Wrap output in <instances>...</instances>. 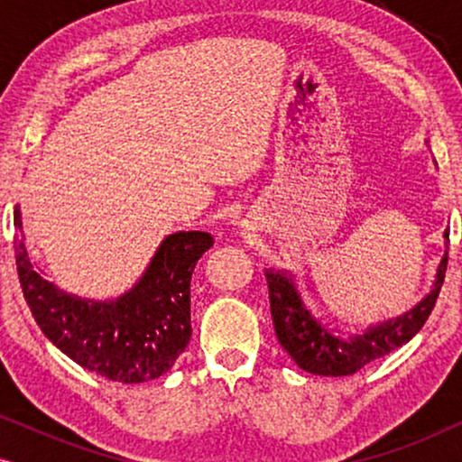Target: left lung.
Instances as JSON below:
<instances>
[{
    "label": "left lung",
    "mask_w": 462,
    "mask_h": 462,
    "mask_svg": "<svg viewBox=\"0 0 462 462\" xmlns=\"http://www.w3.org/2000/svg\"><path fill=\"white\" fill-rule=\"evenodd\" d=\"M448 236H450V231L444 233L446 239ZM446 267L448 254L441 258L438 280H435L431 294H427V299L419 307H414L412 311L402 315L395 321L370 328L368 332L351 340L334 337L330 330L321 328V324L309 315L305 305L300 302L292 280H288L283 273L269 271V302L277 340L290 353V357L299 364V368L311 372V374H356L364 365L387 356L397 346L406 345L425 326L435 307V300H438L439 290L444 286Z\"/></svg>",
    "instance_id": "8db88e82"
}]
</instances>
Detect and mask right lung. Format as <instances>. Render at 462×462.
<instances>
[{
	"instance_id": "obj_1",
	"label": "right lung",
	"mask_w": 462,
	"mask_h": 462,
	"mask_svg": "<svg viewBox=\"0 0 462 462\" xmlns=\"http://www.w3.org/2000/svg\"><path fill=\"white\" fill-rule=\"evenodd\" d=\"M14 256L24 300L42 332L81 368L116 383H144L172 368L191 338V273L214 239L204 231L166 237L132 292L116 302L75 299L33 269L14 210Z\"/></svg>"
}]
</instances>
